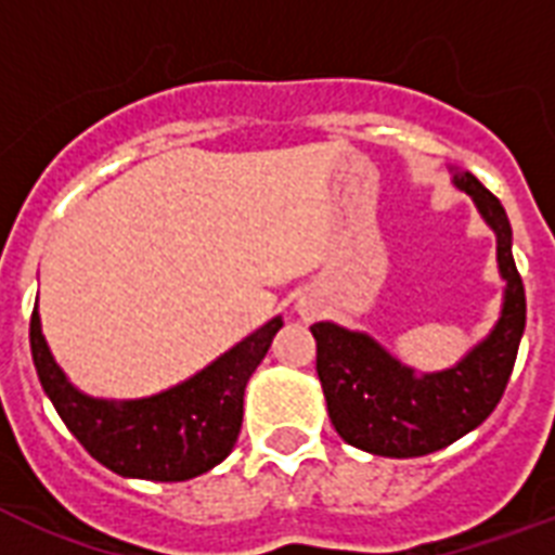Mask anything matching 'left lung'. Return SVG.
<instances>
[{
    "label": "left lung",
    "mask_w": 555,
    "mask_h": 555,
    "mask_svg": "<svg viewBox=\"0 0 555 555\" xmlns=\"http://www.w3.org/2000/svg\"><path fill=\"white\" fill-rule=\"evenodd\" d=\"M457 190L473 195L483 221L499 238V270L507 291L490 331L457 365L435 374H414L397 363L369 334L317 322V374L328 400V417L339 438L386 457H417L455 443L481 426L499 405L516 365L525 334V285L513 259V230L501 201L473 176H452Z\"/></svg>",
    "instance_id": "1"
}]
</instances>
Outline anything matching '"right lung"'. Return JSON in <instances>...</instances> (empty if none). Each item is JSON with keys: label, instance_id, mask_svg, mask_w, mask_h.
Instances as JSON below:
<instances>
[{"label": "right lung", "instance_id": "add662e5", "mask_svg": "<svg viewBox=\"0 0 555 555\" xmlns=\"http://www.w3.org/2000/svg\"><path fill=\"white\" fill-rule=\"evenodd\" d=\"M279 328L276 317L181 386L124 403L82 395L68 383L48 351L37 308L30 313V357L56 414L94 461L124 478L190 481L233 452L244 388Z\"/></svg>", "mask_w": 555, "mask_h": 555}]
</instances>
